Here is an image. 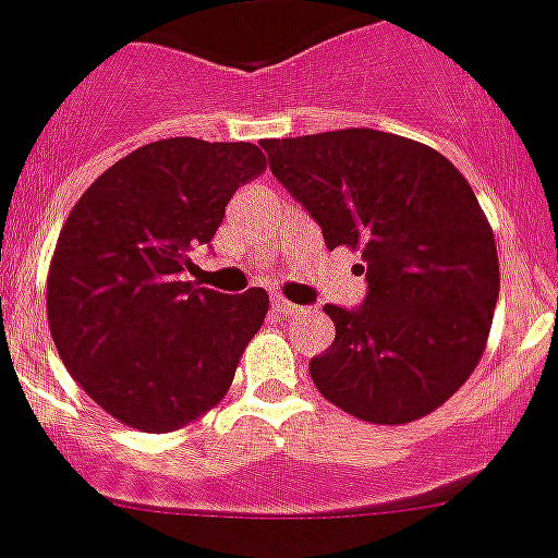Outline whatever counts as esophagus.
<instances>
[{"label": "esophagus", "instance_id": "1", "mask_svg": "<svg viewBox=\"0 0 558 558\" xmlns=\"http://www.w3.org/2000/svg\"><path fill=\"white\" fill-rule=\"evenodd\" d=\"M270 310H274L279 317H293V315H299V312H304V310H301V306L290 304L288 299H279V295H276V299L270 301Z\"/></svg>", "mask_w": 558, "mask_h": 558}]
</instances>
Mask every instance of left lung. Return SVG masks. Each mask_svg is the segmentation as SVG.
<instances>
[{
	"label": "left lung",
	"mask_w": 558,
	"mask_h": 558,
	"mask_svg": "<svg viewBox=\"0 0 558 558\" xmlns=\"http://www.w3.org/2000/svg\"><path fill=\"white\" fill-rule=\"evenodd\" d=\"M274 178L320 225L328 248H362L367 299L326 304L331 348L310 362L350 416H427L474 373L498 299L493 230L469 180L438 150L373 129L263 140Z\"/></svg>",
	"instance_id": "8db88e82"
}]
</instances>
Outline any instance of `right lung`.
<instances>
[{
    "instance_id": "right-lung-1",
    "label": "right lung",
    "mask_w": 558,
    "mask_h": 558,
    "mask_svg": "<svg viewBox=\"0 0 558 558\" xmlns=\"http://www.w3.org/2000/svg\"><path fill=\"white\" fill-rule=\"evenodd\" d=\"M248 142H150L106 169L68 216L49 268L62 364L117 422L172 433L216 405L268 312L259 288L180 282L238 189L263 174Z\"/></svg>"
}]
</instances>
